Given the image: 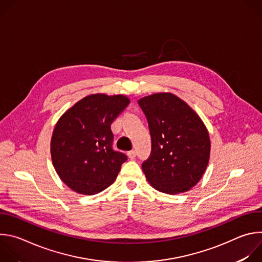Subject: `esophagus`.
<instances>
[{
  "label": "esophagus",
  "instance_id": "34e87169",
  "mask_svg": "<svg viewBox=\"0 0 262 262\" xmlns=\"http://www.w3.org/2000/svg\"><path fill=\"white\" fill-rule=\"evenodd\" d=\"M127 157L130 159V160H134L136 158V151L135 150H130L127 152Z\"/></svg>",
  "mask_w": 262,
  "mask_h": 262
}]
</instances>
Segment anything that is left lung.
Here are the masks:
<instances>
[{
	"label": "left lung",
	"mask_w": 262,
	"mask_h": 262,
	"mask_svg": "<svg viewBox=\"0 0 262 262\" xmlns=\"http://www.w3.org/2000/svg\"><path fill=\"white\" fill-rule=\"evenodd\" d=\"M148 121L151 155L142 164L156 190L175 195L191 190L209 162L210 139L196 112L173 93H155L138 100Z\"/></svg>",
	"instance_id": "1"
}]
</instances>
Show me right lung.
<instances>
[{
  "mask_svg": "<svg viewBox=\"0 0 262 262\" xmlns=\"http://www.w3.org/2000/svg\"><path fill=\"white\" fill-rule=\"evenodd\" d=\"M128 103L129 98L122 94H91L59 118L51 140L52 162L72 191L94 195L117 178L127 158L112 147L111 124Z\"/></svg>",
  "mask_w": 262,
  "mask_h": 262,
  "instance_id": "right-lung-1",
  "label": "right lung"
}]
</instances>
